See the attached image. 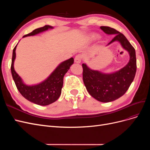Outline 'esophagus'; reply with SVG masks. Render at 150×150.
<instances>
[{"mask_svg":"<svg viewBox=\"0 0 150 150\" xmlns=\"http://www.w3.org/2000/svg\"><path fill=\"white\" fill-rule=\"evenodd\" d=\"M81 59H82V57H81V55L76 56L74 58V62L76 63H78V64H80V63L81 62Z\"/></svg>","mask_w":150,"mask_h":150,"instance_id":"esophagus-1","label":"esophagus"}]
</instances>
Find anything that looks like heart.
Listing matches in <instances>:
<instances>
[{
	"label": "heart",
	"instance_id": "obj_1",
	"mask_svg": "<svg viewBox=\"0 0 150 150\" xmlns=\"http://www.w3.org/2000/svg\"><path fill=\"white\" fill-rule=\"evenodd\" d=\"M99 38V35L96 34H92L89 35L87 38V42H91L93 41H94L96 39H98Z\"/></svg>",
	"mask_w": 150,
	"mask_h": 150
}]
</instances>
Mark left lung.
<instances>
[{"mask_svg": "<svg viewBox=\"0 0 150 150\" xmlns=\"http://www.w3.org/2000/svg\"><path fill=\"white\" fill-rule=\"evenodd\" d=\"M100 29L107 35H115L106 46L118 42L129 56L125 66L111 73L91 69L86 63L82 64L83 81L88 92L96 100L108 103L120 98L128 89L137 72V59L135 49L123 34L110 27L101 26Z\"/></svg>", "mask_w": 150, "mask_h": 150, "instance_id": "obj_1", "label": "left lung"}]
</instances>
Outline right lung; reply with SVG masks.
Listing matches in <instances>:
<instances>
[{
  "mask_svg": "<svg viewBox=\"0 0 150 150\" xmlns=\"http://www.w3.org/2000/svg\"><path fill=\"white\" fill-rule=\"evenodd\" d=\"M53 29L52 26L45 25L42 28L34 30L32 33L24 35L23 38L35 35L49 29ZM17 44L13 49L11 72L18 91L24 98L38 105L47 106L57 101L61 96L64 76L74 63L73 57L61 62L42 82L32 85L26 84L21 77L17 73L13 66L16 57V50Z\"/></svg>",
  "mask_w": 150,
  "mask_h": 150,
  "instance_id": "obj_1",
  "label": "right lung"
}]
</instances>
